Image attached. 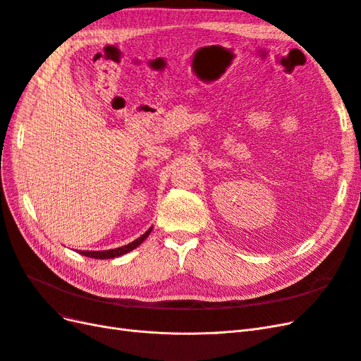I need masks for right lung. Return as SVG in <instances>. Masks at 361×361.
Segmentation results:
<instances>
[{
	"label": "right lung",
	"instance_id": "right-lung-1",
	"mask_svg": "<svg viewBox=\"0 0 361 361\" xmlns=\"http://www.w3.org/2000/svg\"><path fill=\"white\" fill-rule=\"evenodd\" d=\"M150 232H152V227L149 228V231L145 235H141L140 238L135 239V241H133V243L128 244V245H123V247H118V248H114V250H105V251H80V255H84L87 257H93V259H113V257H118V256L129 253L130 250L137 248L149 236Z\"/></svg>",
	"mask_w": 361,
	"mask_h": 361
}]
</instances>
